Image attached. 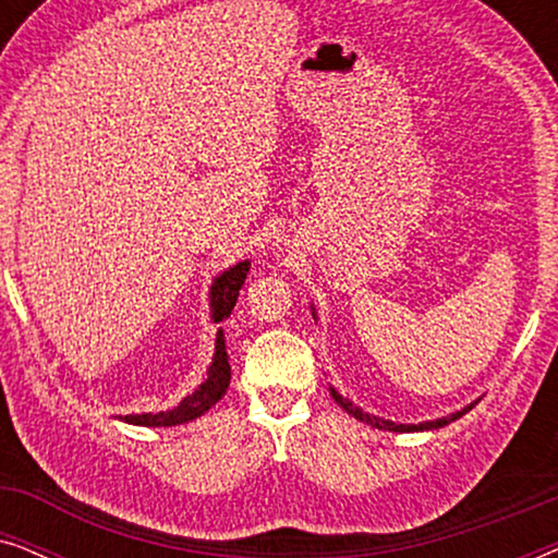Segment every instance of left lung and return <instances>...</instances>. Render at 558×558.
<instances>
[{
    "mask_svg": "<svg viewBox=\"0 0 558 558\" xmlns=\"http://www.w3.org/2000/svg\"><path fill=\"white\" fill-rule=\"evenodd\" d=\"M312 317H315V312H312ZM330 393H332V399L338 401V407L345 409L350 416H355L357 422H363V424H371L373 429H384V432H424V429H439V426H447V424L457 422V418L468 414L470 409H475V403H477V401L470 403V407H464L462 411H454V414H449V416L434 418V422H424V424H396V422H388V418L373 416V414H368V411H363L361 407H355L353 401L342 399V396H340L338 391H335V388H330Z\"/></svg>",
    "mask_w": 558,
    "mask_h": 558,
    "instance_id": "1",
    "label": "left lung"
}]
</instances>
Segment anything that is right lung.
I'll return each instance as SVG.
<instances>
[{
    "label": "right lung",
    "mask_w": 558,
    "mask_h": 558,
    "mask_svg": "<svg viewBox=\"0 0 558 558\" xmlns=\"http://www.w3.org/2000/svg\"><path fill=\"white\" fill-rule=\"evenodd\" d=\"M248 269H251L248 262H239L228 271L220 274V277H216V281H213V287H210V319L213 323H223V319L231 315L235 307V300H239L243 281H246ZM228 384H231V365H228L223 330H218L216 353H213L208 378H205L193 393L185 396V399H182L178 407L170 411H157V414H126L119 418L121 422L136 424V426L187 424V422H193V418L203 416L210 407H216V403L226 396Z\"/></svg>",
    "instance_id": "obj_1"
}]
</instances>
